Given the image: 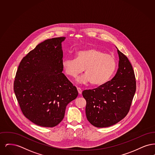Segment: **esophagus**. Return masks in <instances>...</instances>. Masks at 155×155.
Wrapping results in <instances>:
<instances>
[{
	"label": "esophagus",
	"mask_w": 155,
	"mask_h": 155,
	"mask_svg": "<svg viewBox=\"0 0 155 155\" xmlns=\"http://www.w3.org/2000/svg\"><path fill=\"white\" fill-rule=\"evenodd\" d=\"M77 91H78V92L79 94V95H81L82 94V90L80 88H77Z\"/></svg>",
	"instance_id": "esophagus-1"
}]
</instances>
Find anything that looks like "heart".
<instances>
[{
  "label": "heart",
  "instance_id": "b5f03b06",
  "mask_svg": "<svg viewBox=\"0 0 155 155\" xmlns=\"http://www.w3.org/2000/svg\"><path fill=\"white\" fill-rule=\"evenodd\" d=\"M61 64L65 73L72 78L77 77L84 71L85 74L77 79L80 84L91 82L101 86L110 80L116 68V60L110 54L95 48L75 53V59L63 58Z\"/></svg>",
  "mask_w": 155,
  "mask_h": 155
}]
</instances>
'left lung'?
Wrapping results in <instances>:
<instances>
[{"instance_id":"obj_1","label":"left lung","mask_w":155,"mask_h":155,"mask_svg":"<svg viewBox=\"0 0 155 155\" xmlns=\"http://www.w3.org/2000/svg\"><path fill=\"white\" fill-rule=\"evenodd\" d=\"M118 68L111 81L93 89L84 90L86 116L92 125L104 128L114 125L130 110L136 91L133 66L127 57L117 49Z\"/></svg>"}]
</instances>
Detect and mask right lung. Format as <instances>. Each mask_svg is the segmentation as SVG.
I'll return each mask as SVG.
<instances>
[{"label":"right lung","mask_w":155,"mask_h":155,"mask_svg":"<svg viewBox=\"0 0 155 155\" xmlns=\"http://www.w3.org/2000/svg\"><path fill=\"white\" fill-rule=\"evenodd\" d=\"M65 39L54 38L38 45L22 58L15 77L14 91L23 114L41 127L58 125L67 105L78 94L62 73Z\"/></svg>","instance_id":"right-lung-1"}]
</instances>
